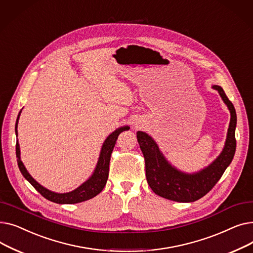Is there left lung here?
I'll return each instance as SVG.
<instances>
[{"label":"left lung","instance_id":"obj_1","mask_svg":"<svg viewBox=\"0 0 253 253\" xmlns=\"http://www.w3.org/2000/svg\"><path fill=\"white\" fill-rule=\"evenodd\" d=\"M213 88L219 92L222 100L228 105L231 122L223 151L213 163L202 171L195 174H185L176 170L165 160L151 136L144 132H137V141L144 157L148 183L153 192L160 197L176 202L199 200L212 190L233 160L236 152V111L223 89L216 85Z\"/></svg>","mask_w":253,"mask_h":253}]
</instances>
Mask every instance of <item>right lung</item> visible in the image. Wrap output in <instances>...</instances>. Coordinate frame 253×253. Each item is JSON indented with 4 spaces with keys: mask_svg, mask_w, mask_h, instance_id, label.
<instances>
[{
    "mask_svg": "<svg viewBox=\"0 0 253 253\" xmlns=\"http://www.w3.org/2000/svg\"><path fill=\"white\" fill-rule=\"evenodd\" d=\"M20 112L18 114L17 120H16V126H15V132L17 135V123H18V119H19ZM129 127H121L114 131L113 133L105 139L102 149L100 152V156L98 159V162L96 165V168L94 170V173L92 174V176L84 182L81 187H79L75 191L71 193H66V194H57V193H53L44 187H42L41 184H39L28 172V170L25 169L24 165L22 164L20 160V150H19V144L18 141H16V158H17V163L19 170L22 173V175L25 177V179H28L30 183L33 185V187L41 194L44 198H46L47 200L58 203V204H75V203H80L83 201H87L89 199L95 197L98 195L104 188V185L106 183V180H108L109 177V170H110V160H111V155L113 153L114 147L116 144L117 138L119 134L121 132L128 130Z\"/></svg>",
    "mask_w": 253,
    "mask_h": 253,
    "instance_id": "add662e5",
    "label": "right lung"
}]
</instances>
